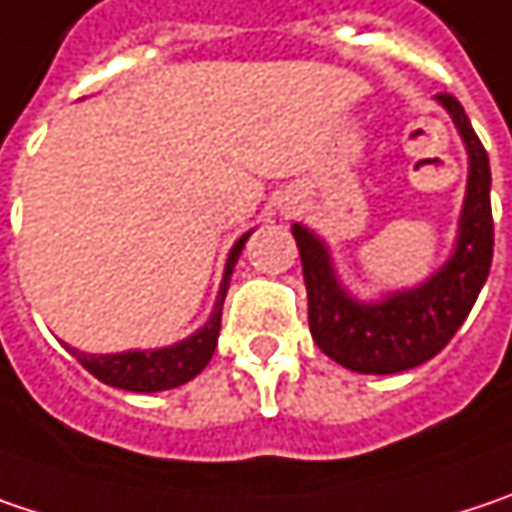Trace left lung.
<instances>
[{"label":"left lung","mask_w":512,"mask_h":512,"mask_svg":"<svg viewBox=\"0 0 512 512\" xmlns=\"http://www.w3.org/2000/svg\"><path fill=\"white\" fill-rule=\"evenodd\" d=\"M452 113L469 151V186L460 215L455 256L425 285L393 294L376 306L349 300L335 282L326 247L309 230L294 227L303 279L309 294V329L314 344L332 361L355 373H402L420 367L446 347L472 311L493 262V209H490V160L469 125L460 101L437 95Z\"/></svg>","instance_id":"1"}]
</instances>
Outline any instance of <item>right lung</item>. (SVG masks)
<instances>
[{
    "label": "right lung",
    "mask_w": 512,
    "mask_h": 512,
    "mask_svg": "<svg viewBox=\"0 0 512 512\" xmlns=\"http://www.w3.org/2000/svg\"><path fill=\"white\" fill-rule=\"evenodd\" d=\"M247 236L238 238L236 247L230 250L224 282H221V294H218V303H215V311H212L209 323L203 326L201 332H195L189 341H180V344H174V347L168 349H154V352H116V355H87V352H78V349L72 347L66 349L81 361V367L87 373H92L98 382L110 384V387H122V390H133V393L171 390V387H180L189 379H195L203 367L209 364L212 352L218 347L221 306H224V297H227V288H230V274L236 268Z\"/></svg>",
    "instance_id": "right-lung-1"
}]
</instances>
